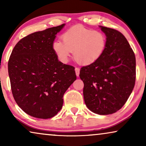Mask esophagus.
I'll return each mask as SVG.
<instances>
[{
  "instance_id": "obj_1",
  "label": "esophagus",
  "mask_w": 146,
  "mask_h": 146,
  "mask_svg": "<svg viewBox=\"0 0 146 146\" xmlns=\"http://www.w3.org/2000/svg\"><path fill=\"white\" fill-rule=\"evenodd\" d=\"M75 72H76V75L77 76H79L80 69L78 68H75Z\"/></svg>"
}]
</instances>
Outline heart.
Masks as SVG:
<instances>
[{
  "label": "heart",
  "instance_id": "b5f03b06",
  "mask_svg": "<svg viewBox=\"0 0 146 146\" xmlns=\"http://www.w3.org/2000/svg\"><path fill=\"white\" fill-rule=\"evenodd\" d=\"M62 41L56 40L52 48L60 61L66 63L73 52L74 59L82 65H90L100 58L107 44L103 32L74 26L62 36Z\"/></svg>",
  "mask_w": 146,
  "mask_h": 146
}]
</instances>
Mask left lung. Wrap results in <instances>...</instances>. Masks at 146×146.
I'll return each mask as SVG.
<instances>
[{
	"label": "left lung",
	"mask_w": 146,
	"mask_h": 146,
	"mask_svg": "<svg viewBox=\"0 0 146 146\" xmlns=\"http://www.w3.org/2000/svg\"><path fill=\"white\" fill-rule=\"evenodd\" d=\"M107 37L100 58L83 66L80 78L84 82V99L88 108L100 115L121 109L130 96L135 81V57L121 33L100 26Z\"/></svg>",
	"instance_id": "left-lung-1"
}]
</instances>
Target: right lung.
<instances>
[{
    "label": "right lung",
    "instance_id": "1",
    "mask_svg": "<svg viewBox=\"0 0 146 146\" xmlns=\"http://www.w3.org/2000/svg\"><path fill=\"white\" fill-rule=\"evenodd\" d=\"M65 24L22 38L8 63L12 93L27 114L51 118L62 109L63 96L76 79L74 68L58 60L52 44Z\"/></svg>",
    "mask_w": 146,
    "mask_h": 146
}]
</instances>
